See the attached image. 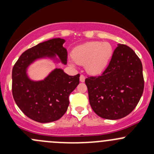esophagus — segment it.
<instances>
[{"instance_id":"obj_1","label":"esophagus","mask_w":154,"mask_h":154,"mask_svg":"<svg viewBox=\"0 0 154 154\" xmlns=\"http://www.w3.org/2000/svg\"><path fill=\"white\" fill-rule=\"evenodd\" d=\"M85 77L83 75V74H81V75H80V81L81 82V83H83V82L85 81Z\"/></svg>"}]
</instances>
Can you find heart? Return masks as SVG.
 <instances>
[{"mask_svg":"<svg viewBox=\"0 0 154 154\" xmlns=\"http://www.w3.org/2000/svg\"><path fill=\"white\" fill-rule=\"evenodd\" d=\"M113 54V49L109 42L93 41L77 46L73 50L72 59L77 64L83 66L87 72L99 74L108 66ZM74 62L70 61L74 66Z\"/></svg>","mask_w":154,"mask_h":154,"instance_id":"heart-1","label":"heart"}]
</instances>
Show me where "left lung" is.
<instances>
[{
    "instance_id": "left-lung-1",
    "label": "left lung",
    "mask_w": 154,
    "mask_h": 154,
    "mask_svg": "<svg viewBox=\"0 0 154 154\" xmlns=\"http://www.w3.org/2000/svg\"><path fill=\"white\" fill-rule=\"evenodd\" d=\"M85 83L89 103L97 116L122 119L134 109L143 93L142 62L130 47L119 44L103 74L88 77Z\"/></svg>"
}]
</instances>
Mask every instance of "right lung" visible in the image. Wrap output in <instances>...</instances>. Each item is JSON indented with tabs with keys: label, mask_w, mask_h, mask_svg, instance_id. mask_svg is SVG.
Masks as SVG:
<instances>
[{
	"label": "right lung",
	"mask_w": 154,
	"mask_h": 154,
	"mask_svg": "<svg viewBox=\"0 0 154 154\" xmlns=\"http://www.w3.org/2000/svg\"><path fill=\"white\" fill-rule=\"evenodd\" d=\"M66 40L51 38L23 53L12 68V95L18 108L35 122L49 123L60 119L67 111L69 94L80 83V74L70 76L62 68H54L41 80H33L28 68L35 62L50 60L67 64Z\"/></svg>",
	"instance_id": "add662e5"
}]
</instances>
